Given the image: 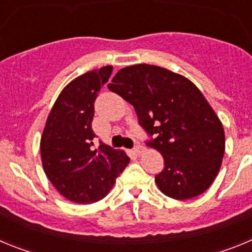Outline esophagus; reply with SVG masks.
<instances>
[{"mask_svg":"<svg viewBox=\"0 0 252 252\" xmlns=\"http://www.w3.org/2000/svg\"><path fill=\"white\" fill-rule=\"evenodd\" d=\"M133 151H135V154H137V155H141V154L144 153V151H145V148H144V146L140 145V144H139V145L135 146Z\"/></svg>","mask_w":252,"mask_h":252,"instance_id":"obj_1","label":"esophagus"}]
</instances>
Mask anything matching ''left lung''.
Returning a JSON list of instances; mask_svg holds the SVG:
<instances>
[{"instance_id":"8db88e82","label":"left lung","mask_w":252,"mask_h":252,"mask_svg":"<svg viewBox=\"0 0 252 252\" xmlns=\"http://www.w3.org/2000/svg\"><path fill=\"white\" fill-rule=\"evenodd\" d=\"M108 90L136 111L150 136L146 142L164 158L155 183L179 201L206 192L217 177L224 154V131L195 84L161 66L137 64L117 72Z\"/></svg>"}]
</instances>
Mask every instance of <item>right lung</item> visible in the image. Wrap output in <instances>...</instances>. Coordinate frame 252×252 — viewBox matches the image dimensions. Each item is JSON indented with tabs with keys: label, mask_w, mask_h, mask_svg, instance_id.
<instances>
[{
	"label": "right lung",
	"mask_w": 252,
	"mask_h": 252,
	"mask_svg": "<svg viewBox=\"0 0 252 252\" xmlns=\"http://www.w3.org/2000/svg\"><path fill=\"white\" fill-rule=\"evenodd\" d=\"M112 69L102 66L70 82L51 108L40 140L46 177L74 203H93L106 197L130 161L125 151L103 142L93 149L94 101Z\"/></svg>",
	"instance_id": "right-lung-1"
}]
</instances>
